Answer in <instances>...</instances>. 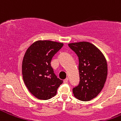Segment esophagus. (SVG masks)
Returning a JSON list of instances; mask_svg holds the SVG:
<instances>
[{
  "label": "esophagus",
  "instance_id": "34e87169",
  "mask_svg": "<svg viewBox=\"0 0 121 121\" xmlns=\"http://www.w3.org/2000/svg\"><path fill=\"white\" fill-rule=\"evenodd\" d=\"M68 78H67L66 79H64V83H67V82H68Z\"/></svg>",
  "mask_w": 121,
  "mask_h": 121
}]
</instances>
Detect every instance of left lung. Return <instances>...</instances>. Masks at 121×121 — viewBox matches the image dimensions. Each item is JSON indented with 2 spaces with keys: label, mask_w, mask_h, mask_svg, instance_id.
<instances>
[{
  "label": "left lung",
  "mask_w": 121,
  "mask_h": 121,
  "mask_svg": "<svg viewBox=\"0 0 121 121\" xmlns=\"http://www.w3.org/2000/svg\"><path fill=\"white\" fill-rule=\"evenodd\" d=\"M79 57L80 82L73 89L74 96L88 101L98 96L104 88L107 76V63L103 53L88 42L68 43Z\"/></svg>",
  "instance_id": "left-lung-1"
}]
</instances>
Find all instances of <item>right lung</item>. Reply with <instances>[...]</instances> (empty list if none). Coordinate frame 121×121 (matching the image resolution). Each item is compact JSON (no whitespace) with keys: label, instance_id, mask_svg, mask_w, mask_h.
<instances>
[{"label":"right lung","instance_id":"add662e5","mask_svg":"<svg viewBox=\"0 0 121 121\" xmlns=\"http://www.w3.org/2000/svg\"><path fill=\"white\" fill-rule=\"evenodd\" d=\"M64 43L51 40H37L26 50L22 60L24 83L36 98L47 100L57 93L63 81L57 78L51 65V59Z\"/></svg>","mask_w":121,"mask_h":121}]
</instances>
